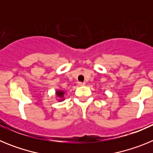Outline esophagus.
Segmentation results:
<instances>
[{"label": "esophagus", "mask_w": 153, "mask_h": 153, "mask_svg": "<svg viewBox=\"0 0 153 153\" xmlns=\"http://www.w3.org/2000/svg\"><path fill=\"white\" fill-rule=\"evenodd\" d=\"M85 84H86V83H82V82H79V83H78V85H79V86H84Z\"/></svg>", "instance_id": "obj_1"}]
</instances>
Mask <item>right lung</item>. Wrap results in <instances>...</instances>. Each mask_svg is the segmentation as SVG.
<instances>
[{"mask_svg":"<svg viewBox=\"0 0 153 153\" xmlns=\"http://www.w3.org/2000/svg\"><path fill=\"white\" fill-rule=\"evenodd\" d=\"M63 94H64V93H63V91H57V92H56V95H57L59 97H60V98H61V97H63Z\"/></svg>","mask_w":153,"mask_h":153,"instance_id":"1","label":"right lung"}]
</instances>
